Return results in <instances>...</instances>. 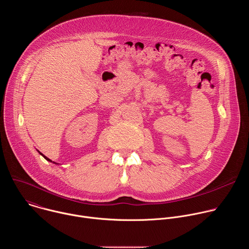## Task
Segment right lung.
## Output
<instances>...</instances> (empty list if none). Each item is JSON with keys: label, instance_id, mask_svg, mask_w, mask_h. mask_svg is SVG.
<instances>
[{"label": "right lung", "instance_id": "add662e5", "mask_svg": "<svg viewBox=\"0 0 249 249\" xmlns=\"http://www.w3.org/2000/svg\"><path fill=\"white\" fill-rule=\"evenodd\" d=\"M39 154H40V155H41V156H42V157H43V158H44V159H45V160H49V161H52V160H49V159H48V158H47V157H45V156H43V155H42V154H41V153H40V152H39ZM54 163H56V162H54Z\"/></svg>", "mask_w": 249, "mask_h": 249}]
</instances>
